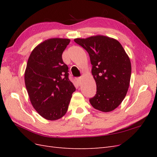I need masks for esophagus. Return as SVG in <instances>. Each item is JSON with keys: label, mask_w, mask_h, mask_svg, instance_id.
Instances as JSON below:
<instances>
[{"label": "esophagus", "mask_w": 157, "mask_h": 157, "mask_svg": "<svg viewBox=\"0 0 157 157\" xmlns=\"http://www.w3.org/2000/svg\"><path fill=\"white\" fill-rule=\"evenodd\" d=\"M76 79H77V81H78V84H81V81H82V78H81V77H80V78H78Z\"/></svg>", "instance_id": "1"}]
</instances>
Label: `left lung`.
Returning <instances> with one entry per match:
<instances>
[{
  "label": "left lung",
  "mask_w": 157,
  "mask_h": 157,
  "mask_svg": "<svg viewBox=\"0 0 157 157\" xmlns=\"http://www.w3.org/2000/svg\"><path fill=\"white\" fill-rule=\"evenodd\" d=\"M74 41L88 52L92 65L97 91L90 102L98 111H113L128 90L132 73L128 55L119 42L107 36L98 35Z\"/></svg>",
  "instance_id": "obj_1"
}]
</instances>
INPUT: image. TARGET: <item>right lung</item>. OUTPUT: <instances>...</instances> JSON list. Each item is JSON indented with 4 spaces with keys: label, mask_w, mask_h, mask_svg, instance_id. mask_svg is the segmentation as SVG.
<instances>
[{
    "label": "right lung",
    "mask_w": 157,
    "mask_h": 157,
    "mask_svg": "<svg viewBox=\"0 0 157 157\" xmlns=\"http://www.w3.org/2000/svg\"><path fill=\"white\" fill-rule=\"evenodd\" d=\"M69 42L65 38L46 40L33 50L26 66L25 84L33 107L51 121L65 115L75 91L62 59Z\"/></svg>",
    "instance_id": "right-lung-1"
}]
</instances>
